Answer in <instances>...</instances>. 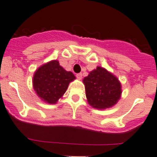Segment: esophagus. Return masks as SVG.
Here are the masks:
<instances>
[{
    "label": "esophagus",
    "mask_w": 157,
    "mask_h": 157,
    "mask_svg": "<svg viewBox=\"0 0 157 157\" xmlns=\"http://www.w3.org/2000/svg\"><path fill=\"white\" fill-rule=\"evenodd\" d=\"M76 77H77V78L78 79V80H81V79H82V74L81 73L77 74V75H76Z\"/></svg>",
    "instance_id": "34e87169"
}]
</instances>
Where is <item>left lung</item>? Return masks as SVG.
Masks as SVG:
<instances>
[{"mask_svg": "<svg viewBox=\"0 0 157 157\" xmlns=\"http://www.w3.org/2000/svg\"><path fill=\"white\" fill-rule=\"evenodd\" d=\"M86 96L92 108H110L121 98L122 86L119 79L104 67L97 66L83 80Z\"/></svg>", "mask_w": 157, "mask_h": 157, "instance_id": "left-lung-1", "label": "left lung"}]
</instances>
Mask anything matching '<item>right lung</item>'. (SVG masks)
<instances>
[{
  "mask_svg": "<svg viewBox=\"0 0 157 157\" xmlns=\"http://www.w3.org/2000/svg\"><path fill=\"white\" fill-rule=\"evenodd\" d=\"M76 79L58 60H52L39 67L33 76V88L37 96L48 104H56L65 93L69 83Z\"/></svg>",
  "mask_w": 157,
  "mask_h": 157,
  "instance_id": "right-lung-1",
  "label": "right lung"
}]
</instances>
